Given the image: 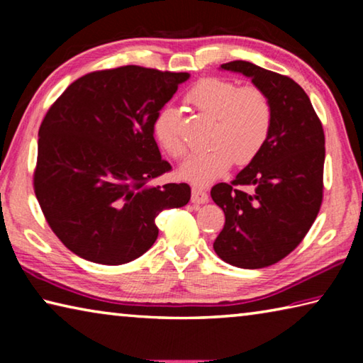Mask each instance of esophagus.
Segmentation results:
<instances>
[{
  "mask_svg": "<svg viewBox=\"0 0 363 363\" xmlns=\"http://www.w3.org/2000/svg\"><path fill=\"white\" fill-rule=\"evenodd\" d=\"M190 200H192V203L195 205H203L208 201V194L203 189L192 187V196H190Z\"/></svg>",
  "mask_w": 363,
  "mask_h": 363,
  "instance_id": "34e87169",
  "label": "esophagus"
}]
</instances>
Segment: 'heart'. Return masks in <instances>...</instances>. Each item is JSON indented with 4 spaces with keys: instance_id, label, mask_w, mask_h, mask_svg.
Instances as JSON below:
<instances>
[{
    "instance_id": "heart-1",
    "label": "heart",
    "mask_w": 363,
    "mask_h": 363,
    "mask_svg": "<svg viewBox=\"0 0 363 363\" xmlns=\"http://www.w3.org/2000/svg\"><path fill=\"white\" fill-rule=\"evenodd\" d=\"M187 104L213 118L206 150L195 153L179 168V177L194 186H208L223 177L232 163H250L269 138L272 104L256 86H238L223 78L200 79L186 96ZM158 144L173 158L186 155L179 131V112L164 106L153 121Z\"/></svg>"
}]
</instances>
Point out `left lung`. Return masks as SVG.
Here are the masks:
<instances>
[{
    "instance_id": "8db88e82",
    "label": "left lung",
    "mask_w": 363,
    "mask_h": 363,
    "mask_svg": "<svg viewBox=\"0 0 363 363\" xmlns=\"http://www.w3.org/2000/svg\"><path fill=\"white\" fill-rule=\"evenodd\" d=\"M242 73L272 104V128L261 152L211 199L225 214L213 248L242 269L284 259L303 242L323 199L325 134L311 99L291 78L245 60L220 65ZM247 186V189H243Z\"/></svg>"
}]
</instances>
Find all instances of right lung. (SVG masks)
I'll use <instances>...</instances> for the list:
<instances>
[{
	"label": "right lung",
	"instance_id": "1",
	"mask_svg": "<svg viewBox=\"0 0 363 363\" xmlns=\"http://www.w3.org/2000/svg\"><path fill=\"white\" fill-rule=\"evenodd\" d=\"M187 78L138 65L93 72L48 110L33 187L72 253L106 266L138 259L157 240L158 214L189 203L187 184H149L171 169L153 121Z\"/></svg>",
	"mask_w": 363,
	"mask_h": 363
}]
</instances>
